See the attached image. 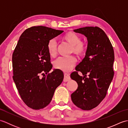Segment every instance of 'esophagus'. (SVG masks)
<instances>
[{
	"label": "esophagus",
	"instance_id": "esophagus-1",
	"mask_svg": "<svg viewBox=\"0 0 128 128\" xmlns=\"http://www.w3.org/2000/svg\"><path fill=\"white\" fill-rule=\"evenodd\" d=\"M70 80V75L66 73H64V82H67Z\"/></svg>",
	"mask_w": 128,
	"mask_h": 128
}]
</instances>
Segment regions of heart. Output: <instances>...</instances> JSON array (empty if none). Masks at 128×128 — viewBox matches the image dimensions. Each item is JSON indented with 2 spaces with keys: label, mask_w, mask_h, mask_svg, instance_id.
Segmentation results:
<instances>
[{
  "label": "heart",
  "mask_w": 128,
  "mask_h": 128,
  "mask_svg": "<svg viewBox=\"0 0 128 128\" xmlns=\"http://www.w3.org/2000/svg\"><path fill=\"white\" fill-rule=\"evenodd\" d=\"M63 38L66 41L72 45L71 50L76 54H83L87 49L86 43L81 40L80 35L74 32H68L65 34ZM47 50L50 55L55 56L57 53V42L56 39L52 38L47 43ZM77 62L76 57L74 56H60L54 62V66L64 72H69L72 70Z\"/></svg>",
  "instance_id": "obj_1"
}]
</instances>
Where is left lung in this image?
<instances>
[{"instance_id": "left-lung-1", "label": "left lung", "mask_w": 128, "mask_h": 128, "mask_svg": "<svg viewBox=\"0 0 128 128\" xmlns=\"http://www.w3.org/2000/svg\"><path fill=\"white\" fill-rule=\"evenodd\" d=\"M74 31L86 36L88 43L85 58L76 66V72L70 75L78 85L71 98L76 106L88 110L96 107L107 94L114 76V53L109 38L101 28L85 27ZM78 71L83 77L78 74Z\"/></svg>"}]
</instances>
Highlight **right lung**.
Listing matches in <instances>:
<instances>
[{
	"instance_id": "right-lung-1",
	"label": "right lung",
	"mask_w": 128,
	"mask_h": 128,
	"mask_svg": "<svg viewBox=\"0 0 128 128\" xmlns=\"http://www.w3.org/2000/svg\"><path fill=\"white\" fill-rule=\"evenodd\" d=\"M62 32L46 26L31 27L21 34L13 52V80L21 99L33 110L42 109L50 104L63 80L60 70L49 72L52 65L47 47L49 40Z\"/></svg>"
}]
</instances>
